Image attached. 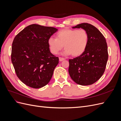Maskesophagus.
<instances>
[{
    "mask_svg": "<svg viewBox=\"0 0 121 121\" xmlns=\"http://www.w3.org/2000/svg\"><path fill=\"white\" fill-rule=\"evenodd\" d=\"M65 60V58H63V57H59V60L60 61H63V60Z\"/></svg>",
    "mask_w": 121,
    "mask_h": 121,
    "instance_id": "1",
    "label": "esophagus"
}]
</instances>
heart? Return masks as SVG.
Masks as SVG:
<instances>
[{
  "label": "heart",
  "mask_w": 121,
  "mask_h": 121,
  "mask_svg": "<svg viewBox=\"0 0 121 121\" xmlns=\"http://www.w3.org/2000/svg\"><path fill=\"white\" fill-rule=\"evenodd\" d=\"M56 37L48 39L50 50L54 54H57L64 45L65 55L79 56L85 52L89 42L88 34L84 29H64L57 33Z\"/></svg>",
  "instance_id": "obj_1"
}]
</instances>
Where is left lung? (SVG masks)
<instances>
[{
    "label": "left lung",
    "instance_id": "8db88e82",
    "mask_svg": "<svg viewBox=\"0 0 121 121\" xmlns=\"http://www.w3.org/2000/svg\"><path fill=\"white\" fill-rule=\"evenodd\" d=\"M80 28L88 34V44L82 55L69 60V73L77 84L89 85L99 79L104 72L108 57V45L104 36L94 26L82 23L73 27Z\"/></svg>",
    "mask_w": 121,
    "mask_h": 121
}]
</instances>
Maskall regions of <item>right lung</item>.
I'll use <instances>...</instances> for the list:
<instances>
[{
  "label": "right lung",
  "mask_w": 121,
  "mask_h": 121,
  "mask_svg": "<svg viewBox=\"0 0 121 121\" xmlns=\"http://www.w3.org/2000/svg\"><path fill=\"white\" fill-rule=\"evenodd\" d=\"M57 29L32 24L14 37L11 60L16 75L26 85L40 88L52 79L59 58L50 52L48 39Z\"/></svg>",
  "instance_id": "right-lung-1"
}]
</instances>
